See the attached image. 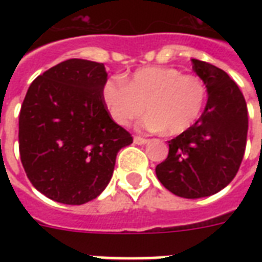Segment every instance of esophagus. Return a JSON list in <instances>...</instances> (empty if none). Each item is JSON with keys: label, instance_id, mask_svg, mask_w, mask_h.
<instances>
[{"label": "esophagus", "instance_id": "1", "mask_svg": "<svg viewBox=\"0 0 262 262\" xmlns=\"http://www.w3.org/2000/svg\"><path fill=\"white\" fill-rule=\"evenodd\" d=\"M133 142L136 143V144H146L148 140H147V139H144V137H142V136H135Z\"/></svg>", "mask_w": 262, "mask_h": 262}]
</instances>
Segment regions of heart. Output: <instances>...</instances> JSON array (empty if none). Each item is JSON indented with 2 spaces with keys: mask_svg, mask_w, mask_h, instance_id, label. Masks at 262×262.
<instances>
[{
  "mask_svg": "<svg viewBox=\"0 0 262 262\" xmlns=\"http://www.w3.org/2000/svg\"><path fill=\"white\" fill-rule=\"evenodd\" d=\"M103 102L112 119L127 126L147 111L143 126L148 130L180 135L188 130L202 114L208 88L195 74H182L176 67H144L129 80L109 78L102 88Z\"/></svg>",
  "mask_w": 262,
  "mask_h": 262,
  "instance_id": "obj_1",
  "label": "heart"
}]
</instances>
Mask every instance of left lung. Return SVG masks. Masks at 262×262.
<instances>
[{
	"label": "left lung",
	"instance_id": "obj_1",
	"mask_svg": "<svg viewBox=\"0 0 262 262\" xmlns=\"http://www.w3.org/2000/svg\"><path fill=\"white\" fill-rule=\"evenodd\" d=\"M206 84L208 102L188 130L168 142L167 159L156 167L159 181L178 196L196 199L227 187L240 168L247 143V103L223 70L192 60Z\"/></svg>",
	"mask_w": 262,
	"mask_h": 262
}]
</instances>
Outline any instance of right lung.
Here are the masks:
<instances>
[{
	"label": "right lung",
	"mask_w": 262,
	"mask_h": 262,
	"mask_svg": "<svg viewBox=\"0 0 262 262\" xmlns=\"http://www.w3.org/2000/svg\"><path fill=\"white\" fill-rule=\"evenodd\" d=\"M102 63L70 59L29 86L19 112V156L32 185L66 205H82L111 181L116 154L133 137L103 102Z\"/></svg>",
	"instance_id": "obj_1"
}]
</instances>
